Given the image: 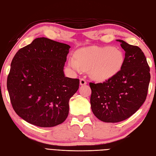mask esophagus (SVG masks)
<instances>
[{
	"mask_svg": "<svg viewBox=\"0 0 156 156\" xmlns=\"http://www.w3.org/2000/svg\"><path fill=\"white\" fill-rule=\"evenodd\" d=\"M87 84V81L85 80V79L83 78H81L80 79V85H86Z\"/></svg>",
	"mask_w": 156,
	"mask_h": 156,
	"instance_id": "obj_1",
	"label": "esophagus"
}]
</instances>
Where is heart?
<instances>
[{
    "label": "heart",
    "mask_w": 156,
    "mask_h": 156,
    "mask_svg": "<svg viewBox=\"0 0 156 156\" xmlns=\"http://www.w3.org/2000/svg\"><path fill=\"white\" fill-rule=\"evenodd\" d=\"M125 58L120 50L110 46H90L79 50L69 65L79 71L88 70L92 78L104 81L114 77L122 69Z\"/></svg>",
    "instance_id": "obj_1"
}]
</instances>
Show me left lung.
<instances>
[{"label":"left lung","mask_w":156,"mask_h":156,"mask_svg":"<svg viewBox=\"0 0 156 156\" xmlns=\"http://www.w3.org/2000/svg\"><path fill=\"white\" fill-rule=\"evenodd\" d=\"M125 51L124 65L114 77L90 83L91 108L105 122H118L135 114L144 103L150 81V69L140 48L118 40Z\"/></svg>","instance_id":"8db88e82"}]
</instances>
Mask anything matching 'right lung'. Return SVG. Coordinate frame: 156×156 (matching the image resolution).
Returning a JSON list of instances; mask_svg holds the SVG:
<instances>
[{"mask_svg": "<svg viewBox=\"0 0 156 156\" xmlns=\"http://www.w3.org/2000/svg\"><path fill=\"white\" fill-rule=\"evenodd\" d=\"M70 46L36 38L12 60L7 90L12 108L31 125L52 127L67 118L69 101L79 79L66 77L63 69Z\"/></svg>", "mask_w": 156, "mask_h": 156, "instance_id": "right-lung-1", "label": "right lung"}]
</instances>
